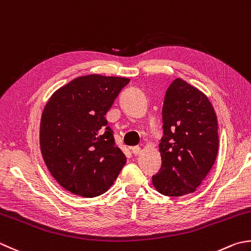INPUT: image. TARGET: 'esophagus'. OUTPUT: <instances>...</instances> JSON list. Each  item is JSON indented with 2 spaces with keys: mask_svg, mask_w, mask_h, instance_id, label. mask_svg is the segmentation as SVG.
Here are the masks:
<instances>
[{
  "mask_svg": "<svg viewBox=\"0 0 251 251\" xmlns=\"http://www.w3.org/2000/svg\"><path fill=\"white\" fill-rule=\"evenodd\" d=\"M131 152H132V154L138 155V154L141 153V148L138 146H135V147H132V148H131Z\"/></svg>",
  "mask_w": 251,
  "mask_h": 251,
  "instance_id": "esophagus-1",
  "label": "esophagus"
}]
</instances>
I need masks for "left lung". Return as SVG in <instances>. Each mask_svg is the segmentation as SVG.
<instances>
[{
    "mask_svg": "<svg viewBox=\"0 0 251 251\" xmlns=\"http://www.w3.org/2000/svg\"><path fill=\"white\" fill-rule=\"evenodd\" d=\"M162 122V165L152 176V183L169 197L194 193L218 155V120L213 106L199 89L176 78L165 92Z\"/></svg>",
    "mask_w": 251,
    "mask_h": 251,
    "instance_id": "obj_1",
    "label": "left lung"
}]
</instances>
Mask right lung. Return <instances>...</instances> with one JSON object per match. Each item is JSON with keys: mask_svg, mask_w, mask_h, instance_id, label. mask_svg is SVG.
<instances>
[{"mask_svg": "<svg viewBox=\"0 0 251 251\" xmlns=\"http://www.w3.org/2000/svg\"><path fill=\"white\" fill-rule=\"evenodd\" d=\"M130 80L78 77L53 93L40 123V148L47 168L63 188L93 198L114 183L126 156L117 148L104 115Z\"/></svg>", "mask_w": 251, "mask_h": 251, "instance_id": "add662e5", "label": "right lung"}]
</instances>
